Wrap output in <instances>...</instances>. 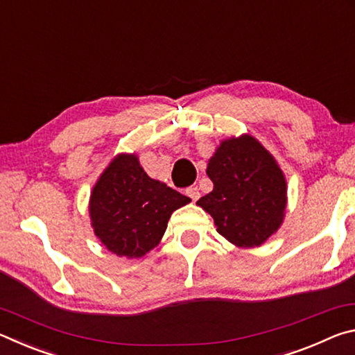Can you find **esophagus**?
Masks as SVG:
<instances>
[{
	"instance_id": "34e87169",
	"label": "esophagus",
	"mask_w": 355,
	"mask_h": 355,
	"mask_svg": "<svg viewBox=\"0 0 355 355\" xmlns=\"http://www.w3.org/2000/svg\"><path fill=\"white\" fill-rule=\"evenodd\" d=\"M186 196H188V197H191V199H192V202L199 200V197H200V192H199V188H197V186H191V188H188V189H186Z\"/></svg>"
}]
</instances>
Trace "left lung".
Instances as JSON below:
<instances>
[{
  "label": "left lung",
  "instance_id": "left-lung-1",
  "mask_svg": "<svg viewBox=\"0 0 355 355\" xmlns=\"http://www.w3.org/2000/svg\"><path fill=\"white\" fill-rule=\"evenodd\" d=\"M207 175L214 188L197 200L218 232L238 248H255L279 230L286 208V180L274 156L255 137L220 142Z\"/></svg>",
  "mask_w": 355,
  "mask_h": 355
}]
</instances>
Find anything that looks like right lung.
Returning <instances> with one entry per match:
<instances>
[{
    "mask_svg": "<svg viewBox=\"0 0 355 355\" xmlns=\"http://www.w3.org/2000/svg\"><path fill=\"white\" fill-rule=\"evenodd\" d=\"M191 199L150 178L136 155L120 153L95 183L89 214L94 233L119 257L141 258L163 238L171 214Z\"/></svg>",
    "mask_w": 355,
    "mask_h": 355,
    "instance_id": "1",
    "label": "right lung"
}]
</instances>
